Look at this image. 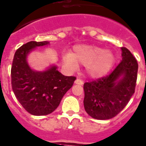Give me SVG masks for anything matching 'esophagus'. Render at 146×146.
Here are the masks:
<instances>
[{
  "label": "esophagus",
  "instance_id": "esophagus-1",
  "mask_svg": "<svg viewBox=\"0 0 146 146\" xmlns=\"http://www.w3.org/2000/svg\"><path fill=\"white\" fill-rule=\"evenodd\" d=\"M74 83L76 84V85H82L84 84L83 81L81 80H80V79H77V80L74 81Z\"/></svg>",
  "mask_w": 146,
  "mask_h": 146
}]
</instances>
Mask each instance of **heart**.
<instances>
[{"mask_svg":"<svg viewBox=\"0 0 146 146\" xmlns=\"http://www.w3.org/2000/svg\"><path fill=\"white\" fill-rule=\"evenodd\" d=\"M65 64L74 69L77 64L85 65L88 76L100 77L106 75L111 70L114 55L111 50L94 45H77L72 53H65L63 56Z\"/></svg>","mask_w":146,"mask_h":146,"instance_id":"b5f03b06","label":"heart"}]
</instances>
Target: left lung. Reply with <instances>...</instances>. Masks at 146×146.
I'll use <instances>...</instances> for the list:
<instances>
[{
	"label": "left lung",
	"mask_w": 146,
	"mask_h": 146,
	"mask_svg": "<svg viewBox=\"0 0 146 146\" xmlns=\"http://www.w3.org/2000/svg\"><path fill=\"white\" fill-rule=\"evenodd\" d=\"M121 50V61L109 76L84 84L85 111L96 119L117 116L135 93L138 64L127 48Z\"/></svg>",
	"instance_id": "obj_1"
}]
</instances>
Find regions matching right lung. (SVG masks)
<instances>
[{
	"mask_svg": "<svg viewBox=\"0 0 146 146\" xmlns=\"http://www.w3.org/2000/svg\"><path fill=\"white\" fill-rule=\"evenodd\" d=\"M48 45V41L25 44L17 49L12 63V90L24 109L35 116L48 115L56 110L76 80L75 77L63 75L56 65L43 71H35L29 66V53L37 47Z\"/></svg>",
	"mask_w": 146,
	"mask_h": 146,
	"instance_id": "1",
	"label": "right lung"
}]
</instances>
